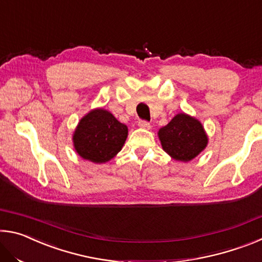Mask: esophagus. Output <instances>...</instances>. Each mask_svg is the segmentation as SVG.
Instances as JSON below:
<instances>
[{
  "instance_id": "34e87169",
  "label": "esophagus",
  "mask_w": 262,
  "mask_h": 262,
  "mask_svg": "<svg viewBox=\"0 0 262 262\" xmlns=\"http://www.w3.org/2000/svg\"><path fill=\"white\" fill-rule=\"evenodd\" d=\"M139 127H141V128H143V129H150V122H148V121H145V120H141V121H139Z\"/></svg>"
}]
</instances>
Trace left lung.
<instances>
[{"label": "left lung", "instance_id": "1", "mask_svg": "<svg viewBox=\"0 0 262 262\" xmlns=\"http://www.w3.org/2000/svg\"><path fill=\"white\" fill-rule=\"evenodd\" d=\"M163 150L180 162H189L205 150L208 136L201 122L186 113H179L158 132Z\"/></svg>", "mask_w": 262, "mask_h": 262}]
</instances>
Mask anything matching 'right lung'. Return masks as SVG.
I'll list each match as a JSON object with an SVG mask.
<instances>
[{
  "mask_svg": "<svg viewBox=\"0 0 262 262\" xmlns=\"http://www.w3.org/2000/svg\"><path fill=\"white\" fill-rule=\"evenodd\" d=\"M128 128L104 108H96L81 119L73 141L76 152L94 163H106L122 149Z\"/></svg>",
  "mask_w": 262,
  "mask_h": 262,
  "instance_id": "obj_1",
  "label": "right lung"
}]
</instances>
